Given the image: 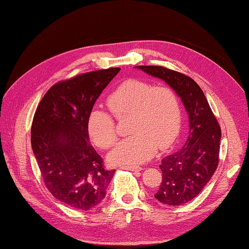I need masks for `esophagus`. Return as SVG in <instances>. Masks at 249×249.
I'll return each instance as SVG.
<instances>
[{"label": "esophagus", "mask_w": 249, "mask_h": 249, "mask_svg": "<svg viewBox=\"0 0 249 249\" xmlns=\"http://www.w3.org/2000/svg\"><path fill=\"white\" fill-rule=\"evenodd\" d=\"M122 169H125V170H131V171H140L141 168L140 167H136V166H122Z\"/></svg>", "instance_id": "esophagus-1"}]
</instances>
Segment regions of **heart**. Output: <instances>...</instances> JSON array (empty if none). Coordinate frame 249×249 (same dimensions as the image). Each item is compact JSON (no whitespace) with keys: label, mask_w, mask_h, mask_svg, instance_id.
<instances>
[{"label":"heart","mask_w":249,"mask_h":249,"mask_svg":"<svg viewBox=\"0 0 249 249\" xmlns=\"http://www.w3.org/2000/svg\"><path fill=\"white\" fill-rule=\"evenodd\" d=\"M115 119L131 114L129 133L110 153L115 165L137 166L154 156L176 140L181 128L182 111L177 93L167 86L128 79L120 83L107 97ZM107 111L95 108L89 114L88 129L93 141L102 149H110L119 139L115 120Z\"/></svg>","instance_id":"b5f03b06"}]
</instances>
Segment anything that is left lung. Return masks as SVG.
Here are the masks:
<instances>
[{"mask_svg": "<svg viewBox=\"0 0 249 249\" xmlns=\"http://www.w3.org/2000/svg\"><path fill=\"white\" fill-rule=\"evenodd\" d=\"M160 78L182 99L188 114L185 144L161 160L162 182L154 197L166 205H181L201 193L218 166L220 126L201 88L192 78L162 66H137Z\"/></svg>", "mask_w": 249, "mask_h": 249, "instance_id": "1", "label": "left lung"}]
</instances>
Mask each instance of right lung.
<instances>
[{"label":"right lung","mask_w":249,"mask_h":249,"mask_svg":"<svg viewBox=\"0 0 249 249\" xmlns=\"http://www.w3.org/2000/svg\"><path fill=\"white\" fill-rule=\"evenodd\" d=\"M120 67L89 71L55 83L40 100L31 128L32 150L51 195L88 211L105 198L115 170H107L89 141L88 119Z\"/></svg>","instance_id":"1"}]
</instances>
